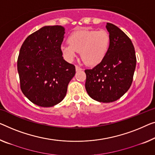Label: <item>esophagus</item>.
I'll use <instances>...</instances> for the list:
<instances>
[{
  "mask_svg": "<svg viewBox=\"0 0 155 155\" xmlns=\"http://www.w3.org/2000/svg\"><path fill=\"white\" fill-rule=\"evenodd\" d=\"M82 70L81 68H80V67L78 66V65H76V70L79 71V70Z\"/></svg>",
  "mask_w": 155,
  "mask_h": 155,
  "instance_id": "esophagus-1",
  "label": "esophagus"
}]
</instances>
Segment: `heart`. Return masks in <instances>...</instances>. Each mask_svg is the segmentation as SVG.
<instances>
[{
  "label": "heart",
  "mask_w": 155,
  "mask_h": 155,
  "mask_svg": "<svg viewBox=\"0 0 155 155\" xmlns=\"http://www.w3.org/2000/svg\"><path fill=\"white\" fill-rule=\"evenodd\" d=\"M69 45L61 46L63 57L72 62L81 52V56L87 65H96L103 61L110 45V36L104 30H81L71 33L68 38Z\"/></svg>",
  "instance_id": "heart-1"
}]
</instances>
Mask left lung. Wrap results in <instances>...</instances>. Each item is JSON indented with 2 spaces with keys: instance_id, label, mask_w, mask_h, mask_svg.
Returning <instances> with one entry per match:
<instances>
[{
  "instance_id": "left-lung-1",
  "label": "left lung",
  "mask_w": 155,
  "mask_h": 155,
  "mask_svg": "<svg viewBox=\"0 0 155 155\" xmlns=\"http://www.w3.org/2000/svg\"><path fill=\"white\" fill-rule=\"evenodd\" d=\"M110 45L101 63L85 70V89L100 102H113L128 91L132 84L137 57L130 38L115 25L107 23Z\"/></svg>"
}]
</instances>
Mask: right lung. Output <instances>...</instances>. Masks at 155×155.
I'll use <instances>...</instances> for the list:
<instances>
[{"label": "right lung", "mask_w": 155, "mask_h": 155, "mask_svg": "<svg viewBox=\"0 0 155 155\" xmlns=\"http://www.w3.org/2000/svg\"><path fill=\"white\" fill-rule=\"evenodd\" d=\"M64 28L44 26L28 37L20 48L17 70L20 87L35 104L51 107L66 95L75 66L64 61L61 47Z\"/></svg>", "instance_id": "1"}]
</instances>
